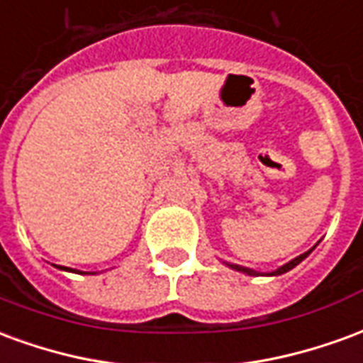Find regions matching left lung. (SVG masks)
I'll use <instances>...</instances> for the list:
<instances>
[{"instance_id": "obj_1", "label": "left lung", "mask_w": 363, "mask_h": 363, "mask_svg": "<svg viewBox=\"0 0 363 363\" xmlns=\"http://www.w3.org/2000/svg\"><path fill=\"white\" fill-rule=\"evenodd\" d=\"M313 249H315V247H313ZM313 249H309V251L303 252V255H299V257H296V259H294V260H289V262H286V264H284V267L276 268V270H274V272H267V274L257 272V270H251V268L239 267V264H229V262H225V264H228L229 268H233V270H237V272L249 274V276H260V274H262V276H280V274H286V272H288V270H291V268H296L297 264H299V262H301V260H303V259H307V257H309V255H311Z\"/></svg>"}]
</instances>
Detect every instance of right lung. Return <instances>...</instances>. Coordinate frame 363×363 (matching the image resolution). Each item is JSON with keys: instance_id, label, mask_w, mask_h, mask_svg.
I'll list each match as a JSON object with an SVG mask.
<instances>
[{"instance_id": "right-lung-1", "label": "right lung", "mask_w": 363, "mask_h": 363, "mask_svg": "<svg viewBox=\"0 0 363 363\" xmlns=\"http://www.w3.org/2000/svg\"><path fill=\"white\" fill-rule=\"evenodd\" d=\"M58 268H62V270H72V268H66V267H58ZM72 272H75V270H72Z\"/></svg>"}]
</instances>
